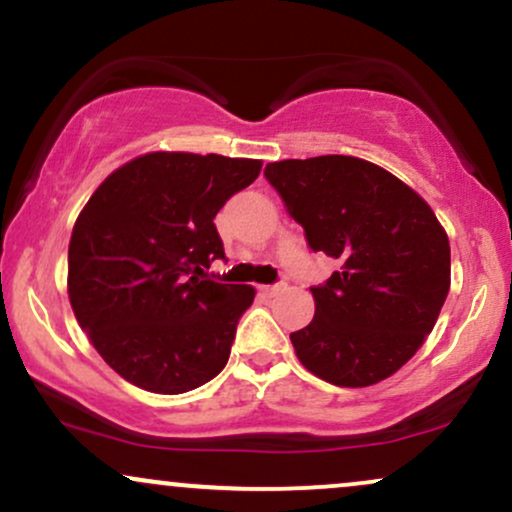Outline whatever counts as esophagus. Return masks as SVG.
Here are the masks:
<instances>
[{
    "mask_svg": "<svg viewBox=\"0 0 512 512\" xmlns=\"http://www.w3.org/2000/svg\"><path fill=\"white\" fill-rule=\"evenodd\" d=\"M284 291V284H272V286H262L264 296H276V293Z\"/></svg>",
    "mask_w": 512,
    "mask_h": 512,
    "instance_id": "1",
    "label": "esophagus"
}]
</instances>
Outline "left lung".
<instances>
[{
  "label": "left lung",
  "mask_w": 512,
  "mask_h": 512,
  "mask_svg": "<svg viewBox=\"0 0 512 512\" xmlns=\"http://www.w3.org/2000/svg\"><path fill=\"white\" fill-rule=\"evenodd\" d=\"M315 252L342 267L315 286V317L291 334L325 383L368 387L397 373L436 325L450 291V240L407 182L356 156L267 163Z\"/></svg>",
  "instance_id": "8db88e82"
}]
</instances>
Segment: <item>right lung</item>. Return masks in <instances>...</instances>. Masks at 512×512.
I'll use <instances>...</instances> for the list:
<instances>
[{
	"label": "right lung",
	"mask_w": 512,
	"mask_h": 512,
	"mask_svg": "<svg viewBox=\"0 0 512 512\" xmlns=\"http://www.w3.org/2000/svg\"><path fill=\"white\" fill-rule=\"evenodd\" d=\"M257 158L151 151L105 178L69 240V303L127 383L182 395L221 373L255 289L207 276L223 260L214 216L255 182Z\"/></svg>",
	"instance_id": "obj_1"
}]
</instances>
